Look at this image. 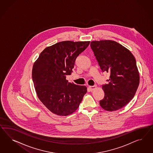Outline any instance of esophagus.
Wrapping results in <instances>:
<instances>
[{
	"instance_id": "1",
	"label": "esophagus",
	"mask_w": 153,
	"mask_h": 153,
	"mask_svg": "<svg viewBox=\"0 0 153 153\" xmlns=\"http://www.w3.org/2000/svg\"><path fill=\"white\" fill-rule=\"evenodd\" d=\"M88 88H89L90 91H93V90H94L95 88H96V86L95 85H94V86H88Z\"/></svg>"
}]
</instances>
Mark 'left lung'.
I'll return each mask as SVG.
<instances>
[{
  "label": "left lung",
  "mask_w": 153,
  "mask_h": 153,
  "mask_svg": "<svg viewBox=\"0 0 153 153\" xmlns=\"http://www.w3.org/2000/svg\"><path fill=\"white\" fill-rule=\"evenodd\" d=\"M90 46L102 72L110 74L108 83L102 85L105 95L100 100V105L108 111L121 109L134 97L139 85L134 56L114 41L91 42Z\"/></svg>",
  "instance_id": "obj_1"
}]
</instances>
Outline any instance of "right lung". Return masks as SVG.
<instances>
[{
  "label": "right lung",
  "mask_w": 153,
  "mask_h": 153,
  "mask_svg": "<svg viewBox=\"0 0 153 153\" xmlns=\"http://www.w3.org/2000/svg\"><path fill=\"white\" fill-rule=\"evenodd\" d=\"M90 42L65 41L47 47L33 65L32 77L37 97L52 113L65 116L77 110L87 93L85 86L70 83L66 76Z\"/></svg>",
  "instance_id": "1"
}]
</instances>
